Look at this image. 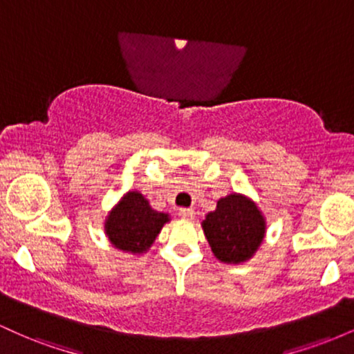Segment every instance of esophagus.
I'll return each mask as SVG.
<instances>
[{
  "label": "esophagus",
  "mask_w": 354,
  "mask_h": 354,
  "mask_svg": "<svg viewBox=\"0 0 354 354\" xmlns=\"http://www.w3.org/2000/svg\"><path fill=\"white\" fill-rule=\"evenodd\" d=\"M180 216L185 219H193L194 218V209L193 208H181L180 209Z\"/></svg>",
  "instance_id": "34e87169"
}]
</instances>
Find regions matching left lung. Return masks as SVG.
Here are the masks:
<instances>
[{
  "label": "left lung",
  "mask_w": 354,
  "mask_h": 354,
  "mask_svg": "<svg viewBox=\"0 0 354 354\" xmlns=\"http://www.w3.org/2000/svg\"><path fill=\"white\" fill-rule=\"evenodd\" d=\"M211 251L221 263H245L258 251L266 221L254 201L245 194H228L201 223Z\"/></svg>",
  "instance_id": "8db88e82"
}]
</instances>
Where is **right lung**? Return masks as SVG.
<instances>
[{
  "label": "right lung",
  "mask_w": 354,
  "mask_h": 354,
  "mask_svg": "<svg viewBox=\"0 0 354 354\" xmlns=\"http://www.w3.org/2000/svg\"><path fill=\"white\" fill-rule=\"evenodd\" d=\"M168 221L169 214L153 209L140 191H128L109 211L104 231L118 250L141 254L149 250Z\"/></svg>",
  "instance_id": "1"
}]
</instances>
